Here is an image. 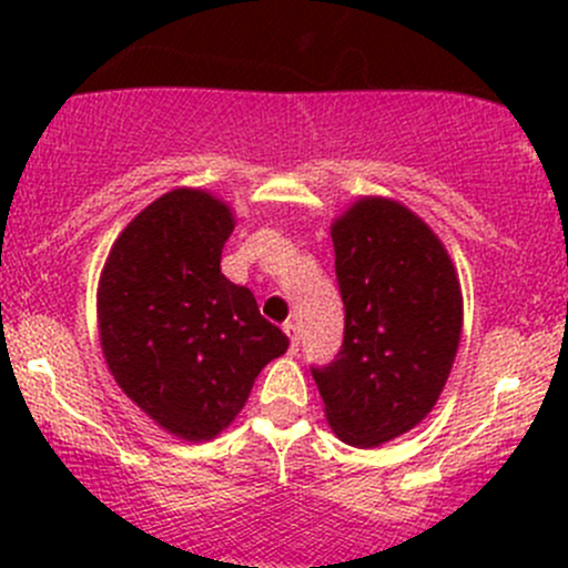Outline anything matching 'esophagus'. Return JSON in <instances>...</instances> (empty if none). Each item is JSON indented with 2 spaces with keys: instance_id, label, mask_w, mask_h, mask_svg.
I'll return each instance as SVG.
<instances>
[{
  "instance_id": "1",
  "label": "esophagus",
  "mask_w": 568,
  "mask_h": 568,
  "mask_svg": "<svg viewBox=\"0 0 568 568\" xmlns=\"http://www.w3.org/2000/svg\"><path fill=\"white\" fill-rule=\"evenodd\" d=\"M283 332L288 335V341H291V352H296V348H300V326H296L294 321H285Z\"/></svg>"
}]
</instances>
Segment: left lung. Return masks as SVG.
<instances>
[{
	"label": "left lung",
	"mask_w": 568,
	"mask_h": 568,
	"mask_svg": "<svg viewBox=\"0 0 568 568\" xmlns=\"http://www.w3.org/2000/svg\"><path fill=\"white\" fill-rule=\"evenodd\" d=\"M332 244L346 326L335 359L311 371L332 432L374 448L437 404L462 341L459 277L432 227L395 200H357Z\"/></svg>",
	"instance_id": "obj_1"
}]
</instances>
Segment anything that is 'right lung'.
I'll return each mask as SVG.
<instances>
[{
  "label": "right lung",
  "mask_w": 568,
  "mask_h": 568,
  "mask_svg": "<svg viewBox=\"0 0 568 568\" xmlns=\"http://www.w3.org/2000/svg\"><path fill=\"white\" fill-rule=\"evenodd\" d=\"M233 214L203 189H173L112 244L99 283L109 371L164 432L203 443L233 423L288 337L250 288L222 274Z\"/></svg>",
  "instance_id": "obj_1"
}]
</instances>
